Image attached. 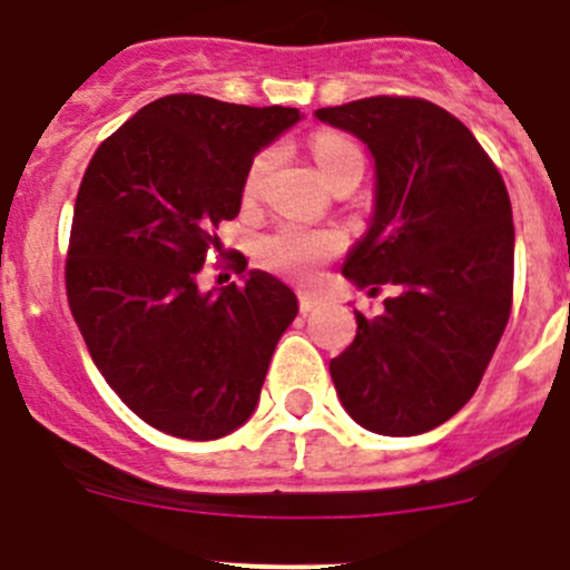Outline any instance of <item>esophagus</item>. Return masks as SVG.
I'll use <instances>...</instances> for the list:
<instances>
[{
	"instance_id": "obj_1",
	"label": "esophagus",
	"mask_w": 570,
	"mask_h": 570,
	"mask_svg": "<svg viewBox=\"0 0 570 570\" xmlns=\"http://www.w3.org/2000/svg\"><path fill=\"white\" fill-rule=\"evenodd\" d=\"M314 308H317V297L306 295V292H303V295H301V312L303 314H312Z\"/></svg>"
}]
</instances>
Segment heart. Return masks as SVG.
Instances as JSON below:
<instances>
[{"instance_id": "heart-1", "label": "heart", "mask_w": 570, "mask_h": 570, "mask_svg": "<svg viewBox=\"0 0 570 570\" xmlns=\"http://www.w3.org/2000/svg\"><path fill=\"white\" fill-rule=\"evenodd\" d=\"M312 157L317 163L320 174L325 176V181H331L338 170H344L347 165L364 163L358 146L347 137L336 135V131H320L312 137ZM269 168V154H258L250 163L248 176H245V198H253L262 187V178ZM342 248V237L336 232H327V228H308L297 226V223H284V226L273 228L264 237L256 239V258L264 267L275 269V273H284L289 278L314 281L320 264H325L327 258H333Z\"/></svg>"}]
</instances>
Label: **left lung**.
Instances as JSON below:
<instances>
[{
    "label": "left lung",
    "instance_id": "left-lung-1",
    "mask_svg": "<svg viewBox=\"0 0 570 570\" xmlns=\"http://www.w3.org/2000/svg\"><path fill=\"white\" fill-rule=\"evenodd\" d=\"M375 159V206L342 275L383 314H355L353 344L331 361L344 411L381 435L439 428L471 400L513 303V209L476 137L433 101L375 96L317 109Z\"/></svg>",
    "mask_w": 570,
    "mask_h": 570
}]
</instances>
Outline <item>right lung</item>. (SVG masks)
Here are the masks:
<instances>
[{"label": "right lung", "mask_w": 570, "mask_h": 570, "mask_svg": "<svg viewBox=\"0 0 570 570\" xmlns=\"http://www.w3.org/2000/svg\"><path fill=\"white\" fill-rule=\"evenodd\" d=\"M297 120L295 107L165 96L101 142L79 184L68 306L109 389L176 439L243 428L297 317L295 292L264 269L243 286H198L206 253L223 248L215 228L239 215L253 157Z\"/></svg>", "instance_id": "right-lung-1"}]
</instances>
